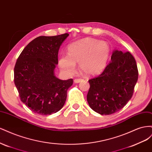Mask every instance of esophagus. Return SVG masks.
Returning a JSON list of instances; mask_svg holds the SVG:
<instances>
[{"mask_svg": "<svg viewBox=\"0 0 152 152\" xmlns=\"http://www.w3.org/2000/svg\"><path fill=\"white\" fill-rule=\"evenodd\" d=\"M83 80H84V79H77L74 80V82L75 83H80V82H81Z\"/></svg>", "mask_w": 152, "mask_h": 152, "instance_id": "34e87169", "label": "esophagus"}]
</instances>
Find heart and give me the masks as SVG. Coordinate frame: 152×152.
I'll use <instances>...</instances> for the list:
<instances>
[{
	"mask_svg": "<svg viewBox=\"0 0 152 152\" xmlns=\"http://www.w3.org/2000/svg\"><path fill=\"white\" fill-rule=\"evenodd\" d=\"M68 54L58 58V65L63 73L72 75L79 63L80 70L86 75L99 74L107 66L110 55V47L104 41L85 38L69 45Z\"/></svg>",
	"mask_w": 152,
	"mask_h": 152,
	"instance_id": "b5f03b06",
	"label": "heart"
}]
</instances>
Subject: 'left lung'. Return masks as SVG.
Returning a JSON list of instances; mask_svg holds the SVG:
<instances>
[{"mask_svg": "<svg viewBox=\"0 0 152 152\" xmlns=\"http://www.w3.org/2000/svg\"><path fill=\"white\" fill-rule=\"evenodd\" d=\"M137 79L138 70L132 55L113 50L111 61L102 74L89 80L87 100L89 107L105 115L119 111L132 98Z\"/></svg>", "mask_w": 152, "mask_h": 152, "instance_id": "1", "label": "left lung"}]
</instances>
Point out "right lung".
<instances>
[{
	"label": "right lung",
	"instance_id": "obj_1",
	"mask_svg": "<svg viewBox=\"0 0 152 152\" xmlns=\"http://www.w3.org/2000/svg\"><path fill=\"white\" fill-rule=\"evenodd\" d=\"M68 34L40 36L26 45L14 69V81L21 102L32 112L48 115L60 110L73 79L63 80L54 75L60 45Z\"/></svg>",
	"mask_w": 152,
	"mask_h": 152
}]
</instances>
